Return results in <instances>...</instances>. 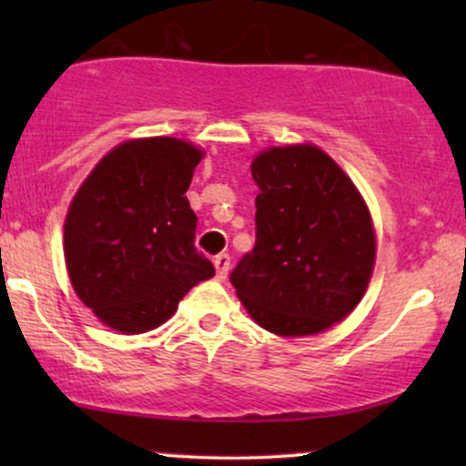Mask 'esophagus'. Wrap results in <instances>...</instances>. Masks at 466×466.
Here are the masks:
<instances>
[{
	"label": "esophagus",
	"mask_w": 466,
	"mask_h": 466,
	"mask_svg": "<svg viewBox=\"0 0 466 466\" xmlns=\"http://www.w3.org/2000/svg\"><path fill=\"white\" fill-rule=\"evenodd\" d=\"M229 263H232V256L226 254V251H221V254L215 256V267H217V276L218 278H226L228 276Z\"/></svg>",
	"instance_id": "esophagus-1"
}]
</instances>
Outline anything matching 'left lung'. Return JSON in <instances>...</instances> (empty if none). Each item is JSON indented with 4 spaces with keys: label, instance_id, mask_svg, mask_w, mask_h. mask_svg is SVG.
Segmentation results:
<instances>
[{
    "label": "left lung",
    "instance_id": "left-lung-1",
    "mask_svg": "<svg viewBox=\"0 0 466 466\" xmlns=\"http://www.w3.org/2000/svg\"><path fill=\"white\" fill-rule=\"evenodd\" d=\"M256 243L229 280L256 324L315 335L360 304L374 267L368 208L318 147L269 148L251 164Z\"/></svg>",
    "mask_w": 466,
    "mask_h": 466
}]
</instances>
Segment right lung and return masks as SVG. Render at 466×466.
<instances>
[{
  "label": "right lung",
  "mask_w": 466,
  "mask_h": 466,
  "mask_svg": "<svg viewBox=\"0 0 466 466\" xmlns=\"http://www.w3.org/2000/svg\"><path fill=\"white\" fill-rule=\"evenodd\" d=\"M201 151L175 137L125 142L100 159L66 218L74 291L111 329L164 324L215 265L195 248L186 190Z\"/></svg>",
  "instance_id": "1"
}]
</instances>
